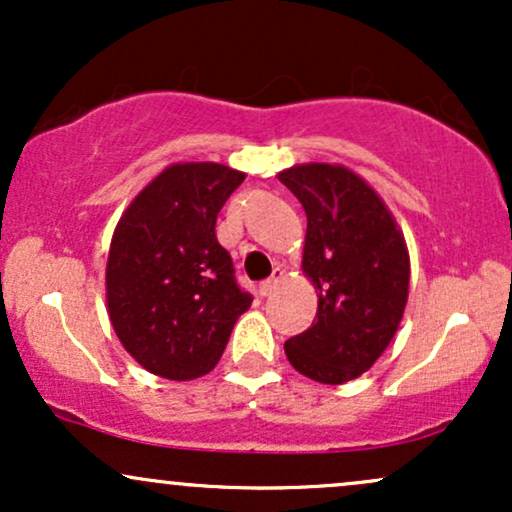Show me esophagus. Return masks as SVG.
<instances>
[{
	"instance_id": "1",
	"label": "esophagus",
	"mask_w": 512,
	"mask_h": 512,
	"mask_svg": "<svg viewBox=\"0 0 512 512\" xmlns=\"http://www.w3.org/2000/svg\"><path fill=\"white\" fill-rule=\"evenodd\" d=\"M281 279H284V269L276 267L274 274L269 276V279H264L262 284H260V293H262V296H272V293L276 291V286L281 284Z\"/></svg>"
}]
</instances>
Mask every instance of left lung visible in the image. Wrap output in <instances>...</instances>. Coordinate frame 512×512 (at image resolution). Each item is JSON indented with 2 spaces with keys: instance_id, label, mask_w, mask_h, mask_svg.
I'll return each instance as SVG.
<instances>
[{
  "instance_id": "obj_1",
  "label": "left lung",
  "mask_w": 512,
  "mask_h": 512,
  "mask_svg": "<svg viewBox=\"0 0 512 512\" xmlns=\"http://www.w3.org/2000/svg\"><path fill=\"white\" fill-rule=\"evenodd\" d=\"M279 180L308 216L303 272L317 289L308 330L284 344L305 378L342 385L378 361L402 322L409 252L378 192L354 170L332 163L286 168Z\"/></svg>"
}]
</instances>
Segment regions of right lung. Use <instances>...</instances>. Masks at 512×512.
<instances>
[{
    "mask_svg": "<svg viewBox=\"0 0 512 512\" xmlns=\"http://www.w3.org/2000/svg\"><path fill=\"white\" fill-rule=\"evenodd\" d=\"M243 180L221 163H173L117 221L105 269L108 315L149 373L207 375L250 308L252 296L216 240V216Z\"/></svg>",
    "mask_w": 512,
    "mask_h": 512,
    "instance_id": "right-lung-1",
    "label": "right lung"
}]
</instances>
